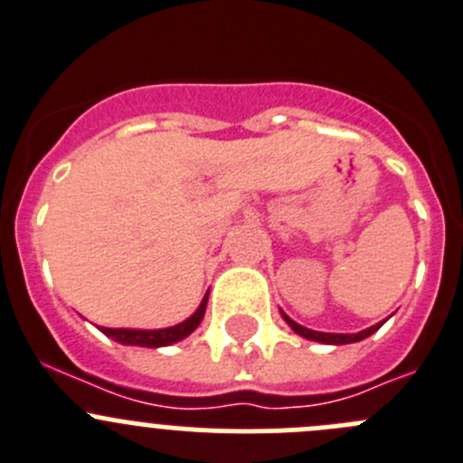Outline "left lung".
Returning <instances> with one entry per match:
<instances>
[{
    "label": "left lung",
    "mask_w": 463,
    "mask_h": 463,
    "mask_svg": "<svg viewBox=\"0 0 463 463\" xmlns=\"http://www.w3.org/2000/svg\"><path fill=\"white\" fill-rule=\"evenodd\" d=\"M284 320L290 325V327H293L295 334H300V336L311 338V341H318V343H332V345H343V343L364 341V338L371 336L373 332H377V329L382 327V323H380V325H373L371 329H364V332H359V334H325V332H314V329L302 327V325H298L295 320H290L286 314H284Z\"/></svg>",
    "instance_id": "left-lung-1"
}]
</instances>
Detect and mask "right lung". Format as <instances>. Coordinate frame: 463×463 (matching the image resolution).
<instances>
[{
    "label": "right lung",
    "mask_w": 463,
    "mask_h": 463,
    "mask_svg": "<svg viewBox=\"0 0 463 463\" xmlns=\"http://www.w3.org/2000/svg\"><path fill=\"white\" fill-rule=\"evenodd\" d=\"M209 298V295H206ZM206 298L202 300V305L197 307L195 314L191 316L184 323L175 325V327L168 329H109V327H99L107 336H111L113 341L122 343V345H140V347H161V345H170V343H177L182 338H186L197 325L202 323L206 311Z\"/></svg>",
    "instance_id": "1"
}]
</instances>
